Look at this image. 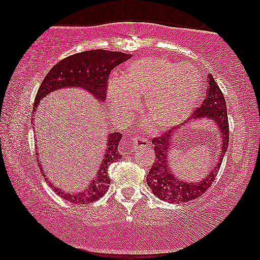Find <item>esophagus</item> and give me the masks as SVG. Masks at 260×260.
<instances>
[{"instance_id": "1", "label": "esophagus", "mask_w": 260, "mask_h": 260, "mask_svg": "<svg viewBox=\"0 0 260 260\" xmlns=\"http://www.w3.org/2000/svg\"><path fill=\"white\" fill-rule=\"evenodd\" d=\"M133 145H134V148L136 149V150H140V149H144V148L149 147V142H148L147 138L138 136V137L134 138Z\"/></svg>"}]
</instances>
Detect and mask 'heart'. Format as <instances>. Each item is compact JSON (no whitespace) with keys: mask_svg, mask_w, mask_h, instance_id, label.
<instances>
[{"mask_svg":"<svg viewBox=\"0 0 260 260\" xmlns=\"http://www.w3.org/2000/svg\"><path fill=\"white\" fill-rule=\"evenodd\" d=\"M143 95H147L144 109L149 124L156 131L166 130L182 122L197 108L200 84L186 63L163 58L142 59L127 66L119 81L112 80L109 85L113 117L127 122Z\"/></svg>","mask_w":260,"mask_h":260,"instance_id":"heart-1","label":"heart"}]
</instances>
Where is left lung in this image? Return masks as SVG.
Listing matches in <instances>:
<instances>
[{
	"mask_svg": "<svg viewBox=\"0 0 260 260\" xmlns=\"http://www.w3.org/2000/svg\"><path fill=\"white\" fill-rule=\"evenodd\" d=\"M208 84L209 86L207 87V94L205 95L202 105L200 108L195 109L193 116L189 119H187L186 122L190 119L198 120L200 118H209L214 120L219 133L221 134L222 142L219 152V158L215 162V165L212 167V170H209L208 175H206L205 179L200 182H184V181L179 180V177L174 176L168 168L169 147L174 134L173 129L152 138L156 157L154 165L151 166V169L149 170L147 183L154 195L163 201L172 202V204H181V202L191 201L204 195L205 191L208 190L211 184L214 182L215 177L219 173L220 166H221L223 156H225L227 148H229L230 125L225 97H223L221 90H220L212 74H208ZM179 126H181V124ZM174 130H177V126L174 127Z\"/></svg>",
	"mask_w": 260,
	"mask_h": 260,
	"instance_id": "obj_1",
	"label": "left lung"
}]
</instances>
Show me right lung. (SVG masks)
<instances>
[{"instance_id":"right-lung-1","label":"right lung","mask_w":260,"mask_h":260,"mask_svg":"<svg viewBox=\"0 0 260 260\" xmlns=\"http://www.w3.org/2000/svg\"><path fill=\"white\" fill-rule=\"evenodd\" d=\"M130 58V54H125L122 52L93 49V51L76 53V54L62 59L61 61L52 67L45 79L42 80L38 93L35 95L31 115L34 117V112H37V108L41 99H44L51 92L62 87H81L93 94L98 102H104L106 91H108L110 73L116 66L120 65ZM30 123L34 126V118H31ZM120 140H122V134L112 133L109 135L108 145H106L108 148H106L104 158L102 159L101 167H99L98 173L95 174L94 180L88 183L86 189L81 193L69 194L61 189L54 188L55 193L63 200L73 202L76 205L90 204V202L99 200L102 197H104L109 184L111 182L108 173L109 167L111 163L117 162L122 157L118 151ZM39 168L41 169V173H44V169L41 168L40 165H39ZM44 176L46 179V175ZM48 183L53 187L49 181Z\"/></svg>"}]
</instances>
